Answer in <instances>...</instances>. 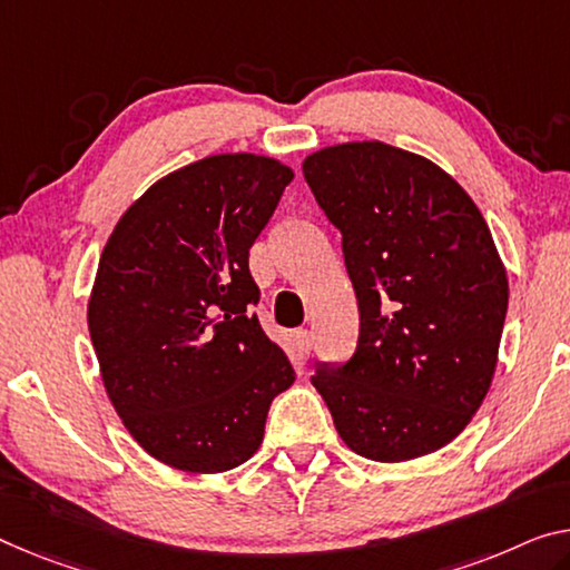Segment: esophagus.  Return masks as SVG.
Returning <instances> with one entry per match:
<instances>
[{"mask_svg": "<svg viewBox=\"0 0 570 570\" xmlns=\"http://www.w3.org/2000/svg\"><path fill=\"white\" fill-rule=\"evenodd\" d=\"M293 344H295V352L301 356H308L311 354V346H313V334L308 328H297L293 334Z\"/></svg>", "mask_w": 570, "mask_h": 570, "instance_id": "obj_1", "label": "esophagus"}]
</instances>
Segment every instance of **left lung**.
Masks as SVG:
<instances>
[{"label": "left lung", "instance_id": "8db88e82", "mask_svg": "<svg viewBox=\"0 0 570 570\" xmlns=\"http://www.w3.org/2000/svg\"><path fill=\"white\" fill-rule=\"evenodd\" d=\"M303 175L358 305L354 356L318 364L313 387L358 456L443 449L487 397L510 301L484 216L435 163L380 139L323 147Z\"/></svg>", "mask_w": 570, "mask_h": 570}]
</instances>
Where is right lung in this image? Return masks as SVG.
Returning <instances> with one entry per match:
<instances>
[{"label":"right lung","instance_id":"1","mask_svg":"<svg viewBox=\"0 0 570 570\" xmlns=\"http://www.w3.org/2000/svg\"><path fill=\"white\" fill-rule=\"evenodd\" d=\"M291 180L275 157L208 155L153 183L101 252L89 297L101 382L129 435L173 469L222 474L255 456L295 382L252 313L249 275Z\"/></svg>","mask_w":570,"mask_h":570}]
</instances>
